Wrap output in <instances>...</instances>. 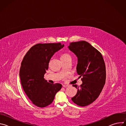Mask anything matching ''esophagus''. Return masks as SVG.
I'll return each mask as SVG.
<instances>
[{
	"label": "esophagus",
	"mask_w": 126,
	"mask_h": 126,
	"mask_svg": "<svg viewBox=\"0 0 126 126\" xmlns=\"http://www.w3.org/2000/svg\"><path fill=\"white\" fill-rule=\"evenodd\" d=\"M62 86H63V87H64V88L68 87V85H66V84H63V85H62Z\"/></svg>",
	"instance_id": "1"
}]
</instances>
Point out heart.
<instances>
[{
    "instance_id": "obj_1",
    "label": "heart",
    "mask_w": 126,
    "mask_h": 126,
    "mask_svg": "<svg viewBox=\"0 0 126 126\" xmlns=\"http://www.w3.org/2000/svg\"><path fill=\"white\" fill-rule=\"evenodd\" d=\"M64 58H71V55L68 53H63L62 54L61 59H64Z\"/></svg>"
}]
</instances>
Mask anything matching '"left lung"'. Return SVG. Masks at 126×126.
<instances>
[{
	"label": "left lung",
	"instance_id": "left-lung-1",
	"mask_svg": "<svg viewBox=\"0 0 126 126\" xmlns=\"http://www.w3.org/2000/svg\"><path fill=\"white\" fill-rule=\"evenodd\" d=\"M68 48L78 58L77 73L82 81L79 87L73 85L78 90L71 100L78 106H86L97 99L105 84L104 60L101 53L85 41L72 42Z\"/></svg>",
	"mask_w": 126,
	"mask_h": 126
}]
</instances>
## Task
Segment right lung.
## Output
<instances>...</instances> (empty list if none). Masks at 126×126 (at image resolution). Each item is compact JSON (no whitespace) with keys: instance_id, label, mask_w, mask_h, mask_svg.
Listing matches in <instances>:
<instances>
[{"instance_id":"right-lung-1","label":"right lung","mask_w":126,"mask_h":126,"mask_svg":"<svg viewBox=\"0 0 126 126\" xmlns=\"http://www.w3.org/2000/svg\"><path fill=\"white\" fill-rule=\"evenodd\" d=\"M64 46L60 43L37 44L29 50L22 60L19 72L22 88L32 103L38 107L51 104L62 88L61 84L48 83L44 76L51 57Z\"/></svg>"}]
</instances>
